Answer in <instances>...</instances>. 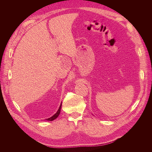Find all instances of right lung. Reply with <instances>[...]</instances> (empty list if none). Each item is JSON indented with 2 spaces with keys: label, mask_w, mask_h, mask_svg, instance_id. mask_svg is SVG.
I'll return each instance as SVG.
<instances>
[{
  "label": "right lung",
  "mask_w": 152,
  "mask_h": 152,
  "mask_svg": "<svg viewBox=\"0 0 152 152\" xmlns=\"http://www.w3.org/2000/svg\"><path fill=\"white\" fill-rule=\"evenodd\" d=\"M61 105H62V104L61 103V104H60V106H59V108L58 110L57 111V112H56V113H55V114L54 115H53L51 117H50V118H47V119H45V120L48 121H53L54 120V119H56V118L59 116V113H60Z\"/></svg>",
  "instance_id": "add662e5"
}]
</instances>
